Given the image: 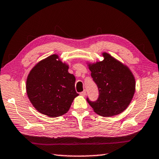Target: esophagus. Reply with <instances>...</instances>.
I'll return each instance as SVG.
<instances>
[{
  "label": "esophagus",
  "mask_w": 159,
  "mask_h": 159,
  "mask_svg": "<svg viewBox=\"0 0 159 159\" xmlns=\"http://www.w3.org/2000/svg\"><path fill=\"white\" fill-rule=\"evenodd\" d=\"M80 94L83 96H85L86 95V91H85V90H84V91H83L82 92H80Z\"/></svg>",
  "instance_id": "esophagus-1"
}]
</instances>
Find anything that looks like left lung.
Segmentation results:
<instances>
[{
	"instance_id": "obj_1",
	"label": "left lung",
	"mask_w": 159,
	"mask_h": 159,
	"mask_svg": "<svg viewBox=\"0 0 159 159\" xmlns=\"http://www.w3.org/2000/svg\"><path fill=\"white\" fill-rule=\"evenodd\" d=\"M102 61L89 65L91 76L98 89L95 101H87L102 116L119 114L129 105L135 92V79L130 70L111 56L103 53Z\"/></svg>"
}]
</instances>
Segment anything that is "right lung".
Segmentation results:
<instances>
[{"label": "right lung", "mask_w": 159, "mask_h": 159, "mask_svg": "<svg viewBox=\"0 0 159 159\" xmlns=\"http://www.w3.org/2000/svg\"><path fill=\"white\" fill-rule=\"evenodd\" d=\"M54 54L34 67L28 75L27 94L33 106L40 113L58 117L67 113L74 98L76 79L68 72V66Z\"/></svg>", "instance_id": "obj_1"}]
</instances>
